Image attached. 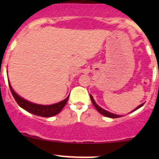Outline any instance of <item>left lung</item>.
I'll return each instance as SVG.
<instances>
[{
    "instance_id": "left-lung-1",
    "label": "left lung",
    "mask_w": 159,
    "mask_h": 159,
    "mask_svg": "<svg viewBox=\"0 0 159 159\" xmlns=\"http://www.w3.org/2000/svg\"><path fill=\"white\" fill-rule=\"evenodd\" d=\"M90 99H91V101H92L94 107H96V110H97V111H98V112L100 113V114H102V115H104V116H107V117H110V118H118V117H120V115H116V114H112V113H110V112H108V111H107L104 110L103 108H102V107H100L98 106V105H97V104H96V102H95V101H94L93 98V96H91V95H90ZM143 104H144V103H143ZM143 104H141V105H139V106H138V107H137V108L134 109V111H132V112H133V111H135V110H137V109L140 108V107H141V106H143Z\"/></svg>"
}]
</instances>
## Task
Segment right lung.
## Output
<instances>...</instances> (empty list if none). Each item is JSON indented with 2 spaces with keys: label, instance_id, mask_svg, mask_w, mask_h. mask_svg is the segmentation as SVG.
<instances>
[{
  "label": "right lung",
  "instance_id": "right-lung-1",
  "mask_svg": "<svg viewBox=\"0 0 159 159\" xmlns=\"http://www.w3.org/2000/svg\"><path fill=\"white\" fill-rule=\"evenodd\" d=\"M9 86H10V89L12 93V96H13L14 98L18 103V105L20 107H22L25 111H28V112L31 113L33 114L37 115V116H43V117H50V116H53L54 115L59 114L61 112L63 107L65 106L66 104L67 101H68L69 96L66 98H65L63 101L54 104L52 105H37V104L31 103L30 102L27 101V100L24 99L21 97H20L18 94H16L14 90H12V87L10 86V81H9Z\"/></svg>",
  "mask_w": 159,
  "mask_h": 159
}]
</instances>
